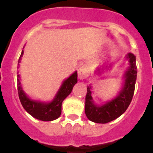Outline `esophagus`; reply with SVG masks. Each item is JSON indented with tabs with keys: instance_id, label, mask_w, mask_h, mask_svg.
<instances>
[{
	"instance_id": "esophagus-1",
	"label": "esophagus",
	"mask_w": 153,
	"mask_h": 153,
	"mask_svg": "<svg viewBox=\"0 0 153 153\" xmlns=\"http://www.w3.org/2000/svg\"><path fill=\"white\" fill-rule=\"evenodd\" d=\"M78 78L81 80L85 79V78H86L88 76H89V74H88L87 71L86 70V69L84 67H81L79 69H78Z\"/></svg>"
}]
</instances>
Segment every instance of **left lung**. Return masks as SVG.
<instances>
[{
	"instance_id": "left-lung-1",
	"label": "left lung",
	"mask_w": 153,
	"mask_h": 153,
	"mask_svg": "<svg viewBox=\"0 0 153 153\" xmlns=\"http://www.w3.org/2000/svg\"><path fill=\"white\" fill-rule=\"evenodd\" d=\"M129 67L125 75V83L123 90L118 96L104 105L98 106L92 101L91 86L87 87L85 98V113L88 119L99 124H106L116 119L126 110L133 97L137 78V67L134 54H128Z\"/></svg>"
}]
</instances>
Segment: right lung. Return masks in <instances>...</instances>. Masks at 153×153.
Returning <instances> with one entry per match:
<instances>
[{
  "mask_svg": "<svg viewBox=\"0 0 153 153\" xmlns=\"http://www.w3.org/2000/svg\"><path fill=\"white\" fill-rule=\"evenodd\" d=\"M24 51L21 54L18 62L21 61V57H22ZM78 73L77 72H74L69 78L63 82L61 89L58 91V94L55 96V98L50 103L44 104V103L38 102V101H32L29 99L28 97L23 92L22 88L20 84L19 75H18V96L21 101L23 107L26 111L32 115L34 118L38 120L44 121H50L57 119L59 118L61 114V105L64 99L71 93L74 85L78 81Z\"/></svg>",
  "mask_w": 153,
  "mask_h": 153,
  "instance_id": "obj_1",
  "label": "right lung"
}]
</instances>
